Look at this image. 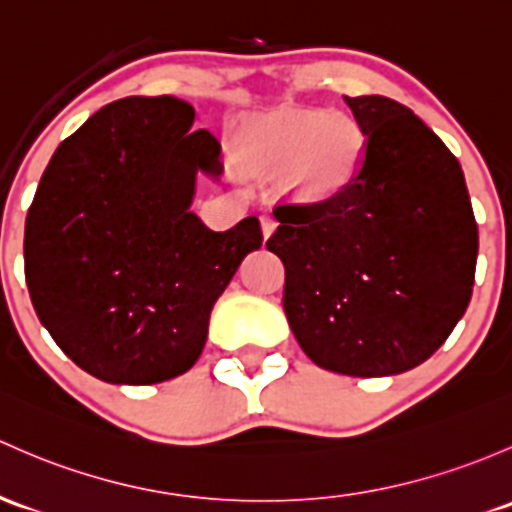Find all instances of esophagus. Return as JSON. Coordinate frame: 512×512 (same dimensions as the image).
<instances>
[{
  "label": "esophagus",
  "mask_w": 512,
  "mask_h": 512,
  "mask_svg": "<svg viewBox=\"0 0 512 512\" xmlns=\"http://www.w3.org/2000/svg\"><path fill=\"white\" fill-rule=\"evenodd\" d=\"M260 225H262V235H265V240H267L274 233V228H277V220H274L272 213H262Z\"/></svg>",
  "instance_id": "34e87169"
}]
</instances>
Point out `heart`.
<instances>
[{
	"mask_svg": "<svg viewBox=\"0 0 512 512\" xmlns=\"http://www.w3.org/2000/svg\"><path fill=\"white\" fill-rule=\"evenodd\" d=\"M245 147L257 171L287 174L301 198L326 201L351 186L358 174L365 134L346 110L292 107L250 125Z\"/></svg>",
	"mask_w": 512,
	"mask_h": 512,
	"instance_id": "b5f03b06",
	"label": "heart"
}]
</instances>
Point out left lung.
<instances>
[{
    "label": "left lung",
    "mask_w": 512,
    "mask_h": 512,
    "mask_svg": "<svg viewBox=\"0 0 512 512\" xmlns=\"http://www.w3.org/2000/svg\"><path fill=\"white\" fill-rule=\"evenodd\" d=\"M365 134L338 196L274 208L284 314L319 368L383 378L417 368L471 301L478 228L459 159L412 110L346 98Z\"/></svg>",
    "instance_id": "8db88e82"
}]
</instances>
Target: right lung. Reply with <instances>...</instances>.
Segmentation results:
<instances>
[{
  "instance_id": "right-lung-1",
  "label": "right lung",
  "mask_w": 512,
  "mask_h": 512,
  "mask_svg": "<svg viewBox=\"0 0 512 512\" xmlns=\"http://www.w3.org/2000/svg\"><path fill=\"white\" fill-rule=\"evenodd\" d=\"M193 120L174 95L110 102L58 144L26 215L36 314L105 383L184 375L213 304L262 245L255 215L215 233L191 211L198 174H223L220 142Z\"/></svg>"
}]
</instances>
